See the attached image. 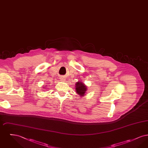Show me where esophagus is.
<instances>
[{
	"label": "esophagus",
	"instance_id": "obj_1",
	"mask_svg": "<svg viewBox=\"0 0 148 148\" xmlns=\"http://www.w3.org/2000/svg\"><path fill=\"white\" fill-rule=\"evenodd\" d=\"M60 81H61V82H63L65 80V77H61L60 78Z\"/></svg>",
	"mask_w": 148,
	"mask_h": 148
}]
</instances>
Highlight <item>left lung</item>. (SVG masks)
<instances>
[{
	"label": "left lung",
	"instance_id": "1",
	"mask_svg": "<svg viewBox=\"0 0 148 148\" xmlns=\"http://www.w3.org/2000/svg\"><path fill=\"white\" fill-rule=\"evenodd\" d=\"M87 87L82 81H79L75 84V91L79 95L80 97H84L87 91Z\"/></svg>",
	"mask_w": 148,
	"mask_h": 148
}]
</instances>
